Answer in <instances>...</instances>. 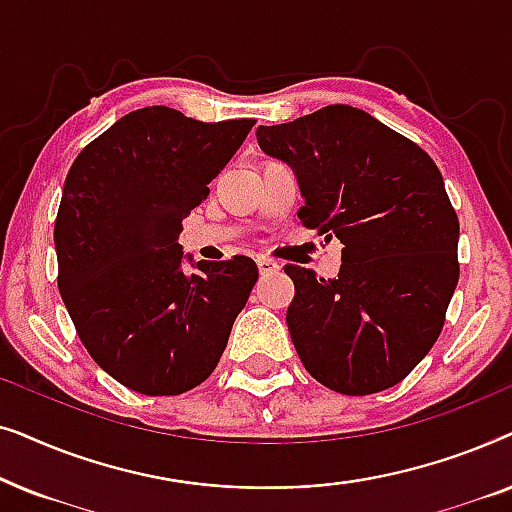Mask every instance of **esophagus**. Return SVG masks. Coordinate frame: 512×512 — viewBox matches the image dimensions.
I'll list each match as a JSON object with an SVG mask.
<instances>
[{"label": "esophagus", "mask_w": 512, "mask_h": 512, "mask_svg": "<svg viewBox=\"0 0 512 512\" xmlns=\"http://www.w3.org/2000/svg\"><path fill=\"white\" fill-rule=\"evenodd\" d=\"M256 263H258V272H261V275H272V272H279V268H282V265H279L277 261H272V258H268V256H258Z\"/></svg>", "instance_id": "esophagus-1"}]
</instances>
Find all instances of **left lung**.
<instances>
[{"instance_id":"1","label":"left lung","mask_w":512,"mask_h":512,"mask_svg":"<svg viewBox=\"0 0 512 512\" xmlns=\"http://www.w3.org/2000/svg\"><path fill=\"white\" fill-rule=\"evenodd\" d=\"M256 137L296 172L300 223L342 244L335 279L284 268L300 361L347 396L394 387L438 340L459 282V219L440 170L422 146L347 104L258 125Z\"/></svg>"}]
</instances>
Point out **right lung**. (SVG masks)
I'll list each match as a JSON object with an SVG mask.
<instances>
[{
	"mask_svg": "<svg viewBox=\"0 0 512 512\" xmlns=\"http://www.w3.org/2000/svg\"><path fill=\"white\" fill-rule=\"evenodd\" d=\"M254 118L130 111L72 163L55 219L58 289L97 366L146 396L212 375L258 279L247 256L181 268V221L209 195Z\"/></svg>",
	"mask_w": 512,
	"mask_h": 512,
	"instance_id": "1",
	"label": "right lung"
}]
</instances>
